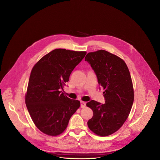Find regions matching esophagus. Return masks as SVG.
I'll list each match as a JSON object with an SVG mask.
<instances>
[{
	"instance_id": "34e87169",
	"label": "esophagus",
	"mask_w": 160,
	"mask_h": 160,
	"mask_svg": "<svg viewBox=\"0 0 160 160\" xmlns=\"http://www.w3.org/2000/svg\"><path fill=\"white\" fill-rule=\"evenodd\" d=\"M86 106V103L83 101H80V106L81 108H84Z\"/></svg>"
}]
</instances>
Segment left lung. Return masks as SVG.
Listing matches in <instances>:
<instances>
[{
    "mask_svg": "<svg viewBox=\"0 0 160 160\" xmlns=\"http://www.w3.org/2000/svg\"><path fill=\"white\" fill-rule=\"evenodd\" d=\"M85 60L105 90L104 104L94 100L87 103L93 111L87 125L96 134L108 136L123 125L132 107L134 94L130 74L123 60L104 50L88 53Z\"/></svg>",
    "mask_w": 160,
    "mask_h": 160,
    "instance_id": "8db88e82",
    "label": "left lung"
}]
</instances>
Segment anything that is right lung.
Returning <instances> with one entry per match:
<instances>
[{
	"mask_svg": "<svg viewBox=\"0 0 160 160\" xmlns=\"http://www.w3.org/2000/svg\"><path fill=\"white\" fill-rule=\"evenodd\" d=\"M86 53L57 49L33 66L25 103L33 123L43 133L51 136L62 133L80 107L79 101L68 98L60 90Z\"/></svg>",
	"mask_w": 160,
	"mask_h": 160,
	"instance_id": "1",
	"label": "right lung"
}]
</instances>
